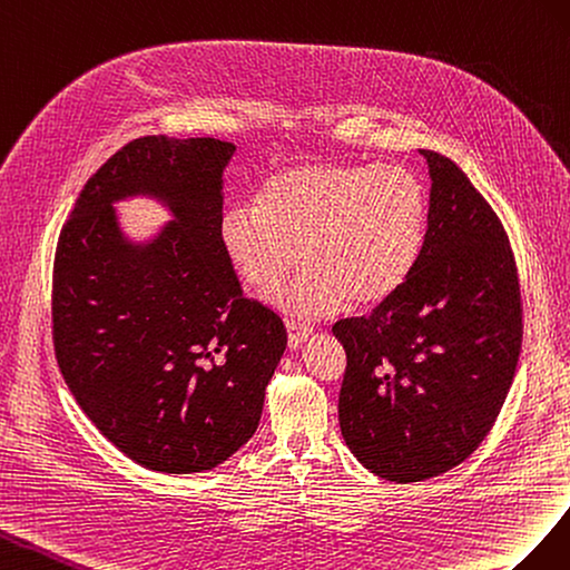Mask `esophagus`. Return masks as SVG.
<instances>
[{
  "label": "esophagus",
  "instance_id": "esophagus-1",
  "mask_svg": "<svg viewBox=\"0 0 570 570\" xmlns=\"http://www.w3.org/2000/svg\"><path fill=\"white\" fill-rule=\"evenodd\" d=\"M286 334H288V348L298 351V348H303L305 341L311 338L313 330L305 327V324H298V322H286Z\"/></svg>",
  "mask_w": 570,
  "mask_h": 570
}]
</instances>
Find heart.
<instances>
[{"mask_svg": "<svg viewBox=\"0 0 570 570\" xmlns=\"http://www.w3.org/2000/svg\"><path fill=\"white\" fill-rule=\"evenodd\" d=\"M428 224V193L401 165L303 161L274 174L257 203L222 215L219 240L240 279L296 317L375 305L409 279Z\"/></svg>", "mask_w": 570, "mask_h": 570, "instance_id": "obj_1", "label": "heart"}]
</instances>
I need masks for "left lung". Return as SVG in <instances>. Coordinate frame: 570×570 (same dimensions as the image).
Masks as SVG:
<instances>
[{
  "instance_id": "left-lung-1",
  "label": "left lung",
  "mask_w": 570,
  "mask_h": 570,
  "mask_svg": "<svg viewBox=\"0 0 570 570\" xmlns=\"http://www.w3.org/2000/svg\"><path fill=\"white\" fill-rule=\"evenodd\" d=\"M420 155L432 188L415 267L370 315L332 330L346 351V446L370 473L403 484L442 475L480 446L507 401L523 336L499 217L449 157Z\"/></svg>"
}]
</instances>
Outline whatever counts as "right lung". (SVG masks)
<instances>
[{"mask_svg": "<svg viewBox=\"0 0 570 570\" xmlns=\"http://www.w3.org/2000/svg\"><path fill=\"white\" fill-rule=\"evenodd\" d=\"M217 138L145 136L80 190L55 257V351L71 394L109 442L157 473H203L259 425L286 351L284 322L243 296L224 255ZM148 197L170 222L128 237L116 203Z\"/></svg>", "mask_w": 570, "mask_h": 570, "instance_id": "obj_1", "label": "right lung"}]
</instances>
